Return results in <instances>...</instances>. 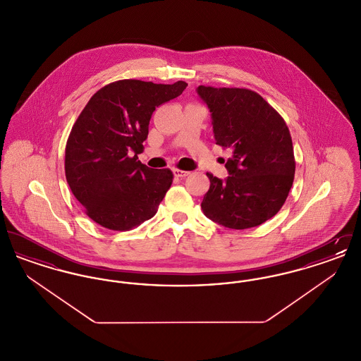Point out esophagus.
I'll use <instances>...</instances> for the list:
<instances>
[{"label": "esophagus", "mask_w": 361, "mask_h": 361, "mask_svg": "<svg viewBox=\"0 0 361 361\" xmlns=\"http://www.w3.org/2000/svg\"><path fill=\"white\" fill-rule=\"evenodd\" d=\"M173 173H174V176L176 177H178V178H184V177H187L188 176L189 172H187V171H181V169H173Z\"/></svg>", "instance_id": "1"}]
</instances>
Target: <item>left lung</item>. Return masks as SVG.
<instances>
[{"instance_id":"8db88e82","label":"left lung","mask_w":361,"mask_h":361,"mask_svg":"<svg viewBox=\"0 0 361 361\" xmlns=\"http://www.w3.org/2000/svg\"><path fill=\"white\" fill-rule=\"evenodd\" d=\"M199 96L212 115L216 145L228 149V177L207 173L202 202L207 218L228 228L256 227L280 211L295 177L291 134L281 115L246 87L200 85Z\"/></svg>"}]
</instances>
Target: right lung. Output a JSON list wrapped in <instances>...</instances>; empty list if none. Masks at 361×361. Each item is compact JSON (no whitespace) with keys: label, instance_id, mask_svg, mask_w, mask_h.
<instances>
[{"label":"right lung","instance_id":"obj_1","mask_svg":"<svg viewBox=\"0 0 361 361\" xmlns=\"http://www.w3.org/2000/svg\"><path fill=\"white\" fill-rule=\"evenodd\" d=\"M119 80L99 89L73 124L65 173L86 215L109 230L127 231L153 218L173 183L171 169H152L137 154L157 106L187 87Z\"/></svg>","mask_w":361,"mask_h":361}]
</instances>
